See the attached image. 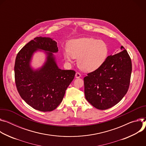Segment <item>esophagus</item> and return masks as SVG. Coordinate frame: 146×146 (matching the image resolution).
<instances>
[{
	"label": "esophagus",
	"instance_id": "esophagus-1",
	"mask_svg": "<svg viewBox=\"0 0 146 146\" xmlns=\"http://www.w3.org/2000/svg\"><path fill=\"white\" fill-rule=\"evenodd\" d=\"M80 76H81V75H80V74L78 72H76V74H75V77L76 78H80Z\"/></svg>",
	"mask_w": 146,
	"mask_h": 146
}]
</instances>
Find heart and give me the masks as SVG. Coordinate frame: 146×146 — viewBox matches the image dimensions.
Here are the masks:
<instances>
[{
  "mask_svg": "<svg viewBox=\"0 0 146 146\" xmlns=\"http://www.w3.org/2000/svg\"><path fill=\"white\" fill-rule=\"evenodd\" d=\"M108 52V46L106 42L87 38L70 40L67 44V50L64 52L63 55L68 62H72L74 57L78 58L79 67L83 71L90 72L102 66Z\"/></svg>",
  "mask_w": 146,
  "mask_h": 146,
  "instance_id": "1",
  "label": "heart"
}]
</instances>
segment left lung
Here are the masks:
<instances>
[{
    "label": "left lung",
    "instance_id": "8db88e82",
    "mask_svg": "<svg viewBox=\"0 0 146 146\" xmlns=\"http://www.w3.org/2000/svg\"><path fill=\"white\" fill-rule=\"evenodd\" d=\"M122 51L108 56L98 69L84 78L87 101L99 110H107L118 103L130 85L132 61L123 46Z\"/></svg>",
    "mask_w": 146,
    "mask_h": 146
}]
</instances>
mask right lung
<instances>
[{
  "label": "right lung",
  "mask_w": 146,
  "mask_h": 146,
  "mask_svg": "<svg viewBox=\"0 0 146 146\" xmlns=\"http://www.w3.org/2000/svg\"><path fill=\"white\" fill-rule=\"evenodd\" d=\"M47 51V61L39 70L33 71L29 62L37 48ZM58 52L57 42L48 37H36L26 44L16 56L15 85L21 98L33 108L51 111L61 103L75 71L58 68L53 53Z\"/></svg>",
  "instance_id": "obj_1"
}]
</instances>
